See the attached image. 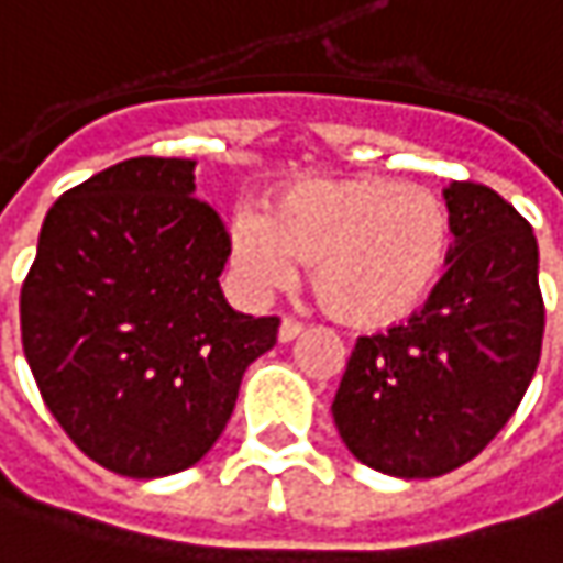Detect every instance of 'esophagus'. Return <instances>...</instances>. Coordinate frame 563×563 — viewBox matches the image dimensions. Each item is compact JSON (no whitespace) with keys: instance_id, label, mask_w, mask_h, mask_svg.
<instances>
[{"instance_id":"obj_1","label":"esophagus","mask_w":563,"mask_h":563,"mask_svg":"<svg viewBox=\"0 0 563 563\" xmlns=\"http://www.w3.org/2000/svg\"><path fill=\"white\" fill-rule=\"evenodd\" d=\"M302 334V324L296 321V318H283L280 321V341H292V338H299Z\"/></svg>"}]
</instances>
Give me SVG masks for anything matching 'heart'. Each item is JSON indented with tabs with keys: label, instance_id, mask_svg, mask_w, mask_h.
Segmentation results:
<instances>
[{
	"label": "heart",
	"instance_id": "obj_1",
	"mask_svg": "<svg viewBox=\"0 0 563 563\" xmlns=\"http://www.w3.org/2000/svg\"><path fill=\"white\" fill-rule=\"evenodd\" d=\"M452 242L446 203L395 178L306 181L283 190L267 216L239 210L232 264L271 292L312 264L318 302L341 321L376 328L411 314L440 280Z\"/></svg>",
	"mask_w": 563,
	"mask_h": 563
}]
</instances>
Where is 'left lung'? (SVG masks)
I'll return each instance as SVG.
<instances>
[{
  "instance_id": "obj_1",
  "label": "left lung",
  "mask_w": 563,
  "mask_h": 563,
  "mask_svg": "<svg viewBox=\"0 0 563 563\" xmlns=\"http://www.w3.org/2000/svg\"><path fill=\"white\" fill-rule=\"evenodd\" d=\"M455 245L423 309L360 338L334 395L347 449L395 478L472 462L519 408L545 334L532 225L487 184L452 181Z\"/></svg>"
}]
</instances>
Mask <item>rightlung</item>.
I'll use <instances>...</instances> for the list:
<instances>
[{
  "label": "right lung",
  "instance_id": "1",
  "mask_svg": "<svg viewBox=\"0 0 563 563\" xmlns=\"http://www.w3.org/2000/svg\"><path fill=\"white\" fill-rule=\"evenodd\" d=\"M229 232L190 158L140 155L66 190L21 286V344L44 405L101 468L162 478L225 430L280 318L219 289Z\"/></svg>",
  "mask_w": 563,
  "mask_h": 563
}]
</instances>
